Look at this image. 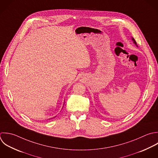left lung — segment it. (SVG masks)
I'll use <instances>...</instances> for the list:
<instances>
[{
  "instance_id": "8db88e82",
  "label": "left lung",
  "mask_w": 158,
  "mask_h": 158,
  "mask_svg": "<svg viewBox=\"0 0 158 158\" xmlns=\"http://www.w3.org/2000/svg\"><path fill=\"white\" fill-rule=\"evenodd\" d=\"M132 40H133V42H134V44H135V45H137V42H136V41H135V39H134V38H133V37H132Z\"/></svg>"
}]
</instances>
